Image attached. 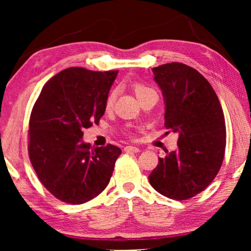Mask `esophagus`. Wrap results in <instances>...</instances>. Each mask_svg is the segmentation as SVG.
Here are the masks:
<instances>
[{
	"label": "esophagus",
	"instance_id": "34e87169",
	"mask_svg": "<svg viewBox=\"0 0 251 251\" xmlns=\"http://www.w3.org/2000/svg\"><path fill=\"white\" fill-rule=\"evenodd\" d=\"M125 152L138 153V152H140V150L138 149V147H136V146H126L125 147Z\"/></svg>",
	"mask_w": 251,
	"mask_h": 251
}]
</instances>
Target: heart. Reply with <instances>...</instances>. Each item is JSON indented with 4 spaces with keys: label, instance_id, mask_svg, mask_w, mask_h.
<instances>
[{
    "label": "heart",
    "instance_id": "heart-1",
    "mask_svg": "<svg viewBox=\"0 0 251 251\" xmlns=\"http://www.w3.org/2000/svg\"><path fill=\"white\" fill-rule=\"evenodd\" d=\"M133 90H135V94L137 96V98H140L142 96L149 94V92H155L154 90H152L151 88L146 87V85H144L142 83H135V84H133ZM115 97H116L115 90L109 92L107 98H106V102H105L106 107H107V108L112 107L113 104H114V101H115Z\"/></svg>",
    "mask_w": 251,
    "mask_h": 251
}]
</instances>
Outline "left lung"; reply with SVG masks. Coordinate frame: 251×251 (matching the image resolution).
Returning a JSON list of instances; mask_svg holds the SVG:
<instances>
[{"label": "left lung", "mask_w": 251, "mask_h": 251, "mask_svg": "<svg viewBox=\"0 0 251 251\" xmlns=\"http://www.w3.org/2000/svg\"><path fill=\"white\" fill-rule=\"evenodd\" d=\"M152 72L162 91L164 126L178 133V147L159 157L149 180L164 197L187 200L208 187L221 169L226 146L224 113L210 83L194 68L171 63Z\"/></svg>", "instance_id": "8db88e82"}]
</instances>
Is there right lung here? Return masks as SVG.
<instances>
[{"label":"right lung","mask_w":251,"mask_h":251,"mask_svg":"<svg viewBox=\"0 0 251 251\" xmlns=\"http://www.w3.org/2000/svg\"><path fill=\"white\" fill-rule=\"evenodd\" d=\"M119 71L71 67L44 84L29 119L28 153L43 186L72 204L90 201L105 190L121 150L92 149L83 130L98 125Z\"/></svg>","instance_id":"1"}]
</instances>
